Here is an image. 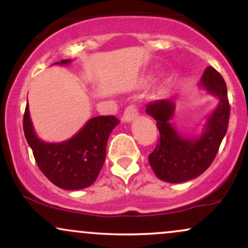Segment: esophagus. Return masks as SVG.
Listing matches in <instances>:
<instances>
[{
	"instance_id": "34e87169",
	"label": "esophagus",
	"mask_w": 248,
	"mask_h": 248,
	"mask_svg": "<svg viewBox=\"0 0 248 248\" xmlns=\"http://www.w3.org/2000/svg\"><path fill=\"white\" fill-rule=\"evenodd\" d=\"M138 108H136L135 105H129V106H127L126 109H124L121 120L124 122H130L138 116Z\"/></svg>"
}]
</instances>
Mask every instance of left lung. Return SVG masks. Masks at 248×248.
<instances>
[{
    "label": "left lung",
    "instance_id": "8db88e82",
    "mask_svg": "<svg viewBox=\"0 0 248 248\" xmlns=\"http://www.w3.org/2000/svg\"><path fill=\"white\" fill-rule=\"evenodd\" d=\"M199 85L219 98V105L209 116L199 138H186L170 124L175 105L169 99L149 102L146 107V113L155 119L160 132L157 146L148 160L155 175L164 182L182 183L198 177L211 166L227 132L230 105L223 77L207 66Z\"/></svg>",
    "mask_w": 248,
    "mask_h": 248
}]
</instances>
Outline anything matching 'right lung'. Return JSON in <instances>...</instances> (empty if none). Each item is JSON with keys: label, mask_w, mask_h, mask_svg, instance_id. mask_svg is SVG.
I'll return each instance as SVG.
<instances>
[{"label": "right lung", "mask_w": 248, "mask_h": 248, "mask_svg": "<svg viewBox=\"0 0 248 248\" xmlns=\"http://www.w3.org/2000/svg\"><path fill=\"white\" fill-rule=\"evenodd\" d=\"M69 62L70 59H64L55 64ZM119 122L114 115L95 116L70 140L47 143L36 135L27 105L23 129L37 166L47 179L62 189L79 190L94 183L106 158L109 134Z\"/></svg>", "instance_id": "obj_1"}]
</instances>
